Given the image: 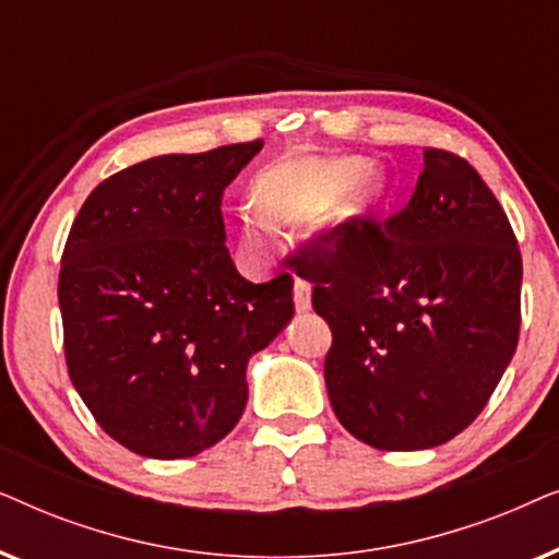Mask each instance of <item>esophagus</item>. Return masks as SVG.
Wrapping results in <instances>:
<instances>
[{
  "label": "esophagus",
  "instance_id": "obj_1",
  "mask_svg": "<svg viewBox=\"0 0 559 559\" xmlns=\"http://www.w3.org/2000/svg\"><path fill=\"white\" fill-rule=\"evenodd\" d=\"M295 308H297V312L310 310V285L300 277L295 280Z\"/></svg>",
  "mask_w": 559,
  "mask_h": 559
}]
</instances>
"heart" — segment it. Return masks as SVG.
Listing matches in <instances>:
<instances>
[{"instance_id": "1", "label": "heart", "mask_w": 559, "mask_h": 559, "mask_svg": "<svg viewBox=\"0 0 559 559\" xmlns=\"http://www.w3.org/2000/svg\"><path fill=\"white\" fill-rule=\"evenodd\" d=\"M386 180L377 167H358L343 157H295L272 165L257 182L254 203L243 209V241L262 249L270 224L320 213V228L343 234L369 216L384 198Z\"/></svg>"}]
</instances>
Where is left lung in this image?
Here are the masks:
<instances>
[{"label":"left lung","instance_id":"left-lung-1","mask_svg":"<svg viewBox=\"0 0 559 559\" xmlns=\"http://www.w3.org/2000/svg\"><path fill=\"white\" fill-rule=\"evenodd\" d=\"M297 262L331 325L325 386L354 438L425 450L480 415L519 343L522 254L463 157L427 147L400 213L318 236Z\"/></svg>","mask_w":559,"mask_h":559}]
</instances>
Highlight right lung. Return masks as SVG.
I'll return each mask as SVG.
<instances>
[{
    "instance_id": "right-lung-1",
    "label": "right lung",
    "mask_w": 559,
    "mask_h": 559,
    "mask_svg": "<svg viewBox=\"0 0 559 559\" xmlns=\"http://www.w3.org/2000/svg\"><path fill=\"white\" fill-rule=\"evenodd\" d=\"M262 140L159 155L91 190L60 259L75 392L136 455L216 445L247 407L249 358L295 316L293 277L254 285L226 249L221 198Z\"/></svg>"
}]
</instances>
